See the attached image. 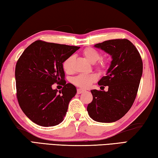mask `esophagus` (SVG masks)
<instances>
[{
    "mask_svg": "<svg viewBox=\"0 0 158 158\" xmlns=\"http://www.w3.org/2000/svg\"><path fill=\"white\" fill-rule=\"evenodd\" d=\"M84 91H85V90H83V89H77V94H81V93H84Z\"/></svg>",
    "mask_w": 158,
    "mask_h": 158,
    "instance_id": "obj_1",
    "label": "esophagus"
}]
</instances>
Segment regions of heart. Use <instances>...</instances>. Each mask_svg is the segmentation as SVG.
Masks as SVG:
<instances>
[{"mask_svg":"<svg viewBox=\"0 0 158 158\" xmlns=\"http://www.w3.org/2000/svg\"><path fill=\"white\" fill-rule=\"evenodd\" d=\"M83 55L86 59L91 63H98L96 65V68L100 72L106 70L108 66V61L105 59H100V53L92 47H87L83 51ZM73 61L74 56H70L64 60L63 63V68L67 73H70L73 70ZM97 80V76L94 74H80L79 75L71 79V81L77 86L87 89L89 88Z\"/></svg>","mask_w":158,"mask_h":158,"instance_id":"b5f03b06","label":"heart"}]
</instances>
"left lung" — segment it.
<instances>
[{"label":"left lung","mask_w":158,"mask_h":158,"mask_svg":"<svg viewBox=\"0 0 158 158\" xmlns=\"http://www.w3.org/2000/svg\"><path fill=\"white\" fill-rule=\"evenodd\" d=\"M111 56L106 76L98 85L108 90H91L93 101L87 111L93 120L113 123L130 110L135 101L143 73V63L137 48L127 39L106 40L94 45Z\"/></svg>","instance_id":"left-lung-1"}]
</instances>
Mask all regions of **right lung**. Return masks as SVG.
Segmentation results:
<instances>
[{
    "label": "right lung",
    "instance_id": "add662e5",
    "mask_svg": "<svg viewBox=\"0 0 158 158\" xmlns=\"http://www.w3.org/2000/svg\"><path fill=\"white\" fill-rule=\"evenodd\" d=\"M80 47L37 40L26 48L15 68L19 105L31 121L43 127L63 121L76 87L66 84L63 63ZM64 88L57 93L52 85Z\"/></svg>",
    "mask_w": 158,
    "mask_h": 158
}]
</instances>
